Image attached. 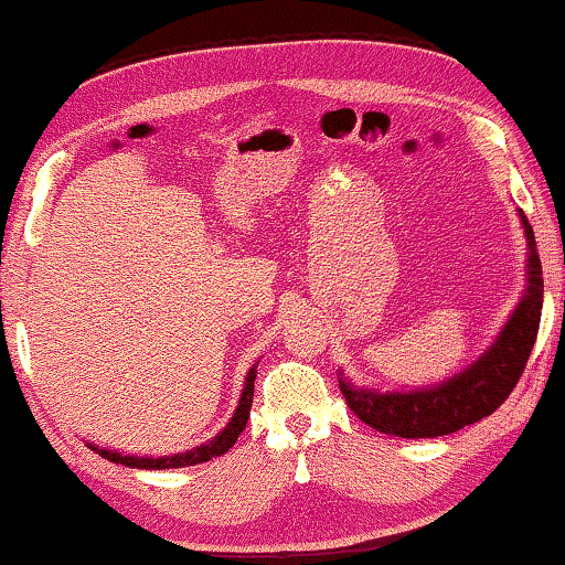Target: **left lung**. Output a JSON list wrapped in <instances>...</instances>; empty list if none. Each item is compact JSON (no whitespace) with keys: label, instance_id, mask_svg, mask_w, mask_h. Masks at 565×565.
<instances>
[{"label":"left lung","instance_id":"left-lung-1","mask_svg":"<svg viewBox=\"0 0 565 565\" xmlns=\"http://www.w3.org/2000/svg\"><path fill=\"white\" fill-rule=\"evenodd\" d=\"M518 215L527 243L525 291L500 334L475 363L441 383L416 391L360 388L344 377L342 370L337 373L352 414L375 431L401 439H434L454 434L498 411L518 385L533 352L543 309V268L535 235L523 210H518Z\"/></svg>","mask_w":565,"mask_h":565}]
</instances>
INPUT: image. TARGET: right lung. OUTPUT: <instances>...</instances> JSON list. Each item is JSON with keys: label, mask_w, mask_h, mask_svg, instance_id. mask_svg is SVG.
<instances>
[{"label": "right lung", "mask_w": 565, "mask_h": 565, "mask_svg": "<svg viewBox=\"0 0 565 565\" xmlns=\"http://www.w3.org/2000/svg\"><path fill=\"white\" fill-rule=\"evenodd\" d=\"M256 367L258 365L248 370L246 383H243V391H241L238 408H235V414L228 420V426H225L223 431L215 436V439L200 444V446H195V449L182 451V454H172V457H157V459L154 457H131V454L104 449V446H96V444L86 441L88 449H94L96 454H100V457L108 459V461H116V465H124V467H131V469H180V467L202 465V461H210L213 457H221V454L228 451L231 446L238 441V436L243 434V428H246V424H248L250 403H254Z\"/></svg>", "instance_id": "right-lung-1"}]
</instances>
